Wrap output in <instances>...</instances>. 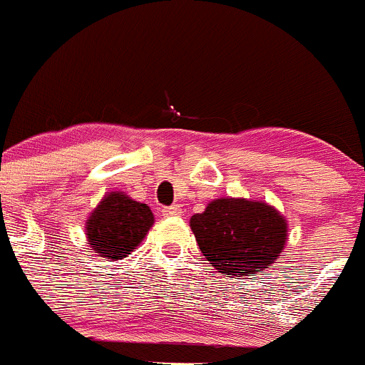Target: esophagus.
Masks as SVG:
<instances>
[{
	"instance_id": "1",
	"label": "esophagus",
	"mask_w": 365,
	"mask_h": 365,
	"mask_svg": "<svg viewBox=\"0 0 365 365\" xmlns=\"http://www.w3.org/2000/svg\"><path fill=\"white\" fill-rule=\"evenodd\" d=\"M162 214L165 217H173V216H180L182 214V209H180V205H171V207H163L162 209Z\"/></svg>"
}]
</instances>
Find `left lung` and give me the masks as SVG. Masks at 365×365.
Returning <instances> with one entry per match:
<instances>
[{
    "mask_svg": "<svg viewBox=\"0 0 365 365\" xmlns=\"http://www.w3.org/2000/svg\"><path fill=\"white\" fill-rule=\"evenodd\" d=\"M189 225L205 259L225 277L267 270L288 241L286 217L259 200H212Z\"/></svg>",
    "mask_w": 365,
    "mask_h": 365,
    "instance_id": "8db88e82",
    "label": "left lung"
}]
</instances>
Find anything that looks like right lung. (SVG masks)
Returning <instances> with one entry per match:
<instances>
[{
  "instance_id": "1",
  "label": "right lung",
  "mask_w": 365,
  "mask_h": 365,
  "mask_svg": "<svg viewBox=\"0 0 365 365\" xmlns=\"http://www.w3.org/2000/svg\"><path fill=\"white\" fill-rule=\"evenodd\" d=\"M153 223L149 205L135 202L122 190H111L88 216V247L104 259H124L144 241Z\"/></svg>"
}]
</instances>
